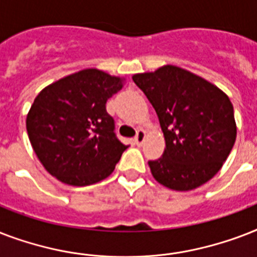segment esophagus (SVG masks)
Wrapping results in <instances>:
<instances>
[{"mask_svg":"<svg viewBox=\"0 0 257 257\" xmlns=\"http://www.w3.org/2000/svg\"><path fill=\"white\" fill-rule=\"evenodd\" d=\"M144 140H145V131L144 129H139V131H137L136 137H135V143H136V145H141L143 143H144Z\"/></svg>","mask_w":257,"mask_h":257,"instance_id":"obj_1","label":"esophagus"}]
</instances>
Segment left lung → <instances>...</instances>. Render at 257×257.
<instances>
[{"instance_id":"1","label":"left lung","mask_w":257,"mask_h":257,"mask_svg":"<svg viewBox=\"0 0 257 257\" xmlns=\"http://www.w3.org/2000/svg\"><path fill=\"white\" fill-rule=\"evenodd\" d=\"M132 78L156 110L164 133L163 157L148 163L155 180L181 192L209 181L236 140L229 97L212 82L175 65Z\"/></svg>"}]
</instances>
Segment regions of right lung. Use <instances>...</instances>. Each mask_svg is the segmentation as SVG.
Here are the masks:
<instances>
[{
	"instance_id": "add662e5",
	"label": "right lung",
	"mask_w": 257,
	"mask_h": 257,
	"mask_svg": "<svg viewBox=\"0 0 257 257\" xmlns=\"http://www.w3.org/2000/svg\"><path fill=\"white\" fill-rule=\"evenodd\" d=\"M122 77L89 68L45 86L26 116L38 160L61 183L85 187L106 179L128 145L117 140L105 104Z\"/></svg>"
}]
</instances>
